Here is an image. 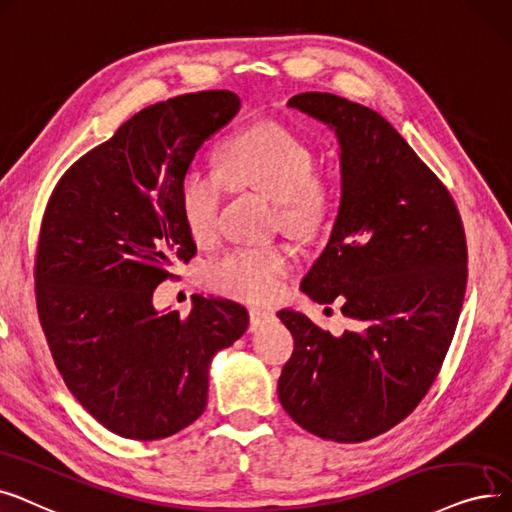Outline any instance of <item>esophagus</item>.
I'll return each instance as SVG.
<instances>
[{
  "label": "esophagus",
  "instance_id": "34e87169",
  "mask_svg": "<svg viewBox=\"0 0 512 512\" xmlns=\"http://www.w3.org/2000/svg\"><path fill=\"white\" fill-rule=\"evenodd\" d=\"M269 319H273V310H269V308H252L250 310V331H256L258 327H262Z\"/></svg>",
  "mask_w": 512,
  "mask_h": 512
}]
</instances>
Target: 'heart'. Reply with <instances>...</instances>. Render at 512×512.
I'll return each mask as SVG.
<instances>
[{
    "instance_id": "b5f03b06",
    "label": "heart",
    "mask_w": 512,
    "mask_h": 512,
    "mask_svg": "<svg viewBox=\"0 0 512 512\" xmlns=\"http://www.w3.org/2000/svg\"><path fill=\"white\" fill-rule=\"evenodd\" d=\"M310 145L279 125H254L235 133L218 166L191 164L181 179L179 204L185 227L198 243L218 233V216L231 189H256L277 200L281 225L308 235L329 214L327 185L314 175ZM294 266V252L281 243L233 248L206 266V285L239 302L275 298Z\"/></svg>"
}]
</instances>
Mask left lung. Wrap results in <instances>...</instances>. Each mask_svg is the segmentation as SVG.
<instances>
[{
    "label": "left lung",
    "mask_w": 512,
    "mask_h": 512,
    "mask_svg": "<svg viewBox=\"0 0 512 512\" xmlns=\"http://www.w3.org/2000/svg\"><path fill=\"white\" fill-rule=\"evenodd\" d=\"M339 145L342 198L323 254L302 281L319 304H342L354 331L331 335L294 308L277 392L306 431L342 444L404 421L440 373L467 289V241L448 189L387 120L333 93L287 102Z\"/></svg>",
    "instance_id": "8db88e82"
}]
</instances>
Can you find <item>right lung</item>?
I'll return each mask as SVG.
<instances>
[{
	"instance_id": "add662e5",
	"label": "right lung",
	"mask_w": 512,
	"mask_h": 512,
	"mask_svg": "<svg viewBox=\"0 0 512 512\" xmlns=\"http://www.w3.org/2000/svg\"><path fill=\"white\" fill-rule=\"evenodd\" d=\"M239 108L233 91L145 108L72 164L47 204L39 321L70 394L120 437L162 440L196 421L214 354L248 329V310L225 298L193 296L187 316L152 302L170 266L196 254L179 204L185 170Z\"/></svg>"
}]
</instances>
